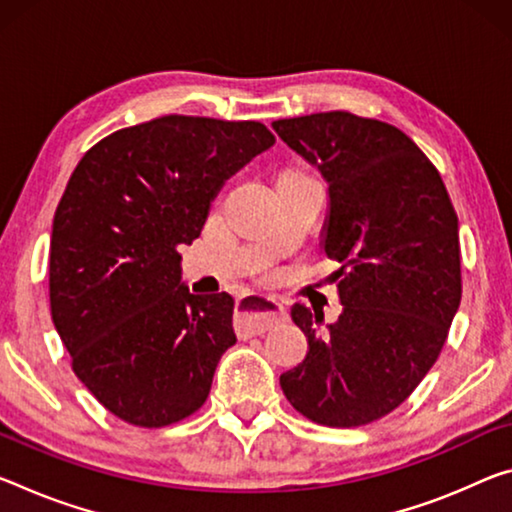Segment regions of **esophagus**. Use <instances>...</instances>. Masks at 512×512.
I'll use <instances>...</instances> for the list:
<instances>
[{
	"instance_id": "1",
	"label": "esophagus",
	"mask_w": 512,
	"mask_h": 512,
	"mask_svg": "<svg viewBox=\"0 0 512 512\" xmlns=\"http://www.w3.org/2000/svg\"><path fill=\"white\" fill-rule=\"evenodd\" d=\"M287 319V310L271 296L250 294L237 305V328L243 335H262Z\"/></svg>"
}]
</instances>
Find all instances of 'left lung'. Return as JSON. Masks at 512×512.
Wrapping results in <instances>:
<instances>
[{"mask_svg":"<svg viewBox=\"0 0 512 512\" xmlns=\"http://www.w3.org/2000/svg\"><path fill=\"white\" fill-rule=\"evenodd\" d=\"M275 134L328 184L321 248L342 269V314L296 303L307 355L280 376L307 419L351 428L385 417L408 399L446 342L460 305V241L437 168L394 125L348 111L273 123Z\"/></svg>","mask_w":512,"mask_h":512,"instance_id":"1","label":"left lung"}]
</instances>
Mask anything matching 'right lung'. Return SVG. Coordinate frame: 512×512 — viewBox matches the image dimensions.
Masks as SVG:
<instances>
[{"label":"right lung","instance_id":"obj_1","mask_svg":"<svg viewBox=\"0 0 512 512\" xmlns=\"http://www.w3.org/2000/svg\"><path fill=\"white\" fill-rule=\"evenodd\" d=\"M275 143L255 120L161 116L93 145L70 175L50 243V307L72 371L134 426L207 401L237 344L230 294H191L182 246L234 173Z\"/></svg>","mask_w":512,"mask_h":512}]
</instances>
